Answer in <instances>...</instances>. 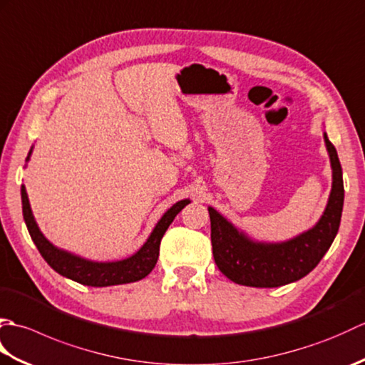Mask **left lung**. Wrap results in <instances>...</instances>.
Segmentation results:
<instances>
[{"label":"left lung","mask_w":365,"mask_h":365,"mask_svg":"<svg viewBox=\"0 0 365 365\" xmlns=\"http://www.w3.org/2000/svg\"><path fill=\"white\" fill-rule=\"evenodd\" d=\"M323 138L331 161L332 187L327 208L314 227L285 242H259L208 207L215 263L230 281L260 289L299 281L319 265L331 247L342 218L344 178L336 147L327 133Z\"/></svg>","instance_id":"obj_1"}]
</instances>
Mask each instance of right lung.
I'll use <instances>...</instances> for the list:
<instances>
[{"label":"right lung","instance_id":"add662e5","mask_svg":"<svg viewBox=\"0 0 365 365\" xmlns=\"http://www.w3.org/2000/svg\"><path fill=\"white\" fill-rule=\"evenodd\" d=\"M31 153H33V147L26 157L29 161ZM191 202L190 199L178 200L169 210L161 216L157 226L153 227L152 234L145 240V243L139 247V250L130 255L127 259L114 260V262H96L84 259L81 255H76L73 252H68L66 250L54 246L51 242L45 238V235L38 229L37 222L34 220L33 210H31L28 192L25 185H21V208H23V218H25L26 227L31 238H33L34 245L37 246L38 252L48 265L59 273L61 276L72 279L75 282H80L83 285L91 287H110V285H120V284H130L141 281L157 265L158 254H160V243L161 238L168 230L169 224L174 221L175 216L182 212L185 205Z\"/></svg>","mask_w":365,"mask_h":365}]
</instances>
